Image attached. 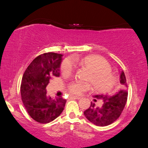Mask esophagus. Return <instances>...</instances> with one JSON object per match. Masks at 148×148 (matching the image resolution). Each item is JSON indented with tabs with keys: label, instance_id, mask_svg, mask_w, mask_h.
Returning a JSON list of instances; mask_svg holds the SVG:
<instances>
[{
	"label": "esophagus",
	"instance_id": "1",
	"mask_svg": "<svg viewBox=\"0 0 148 148\" xmlns=\"http://www.w3.org/2000/svg\"><path fill=\"white\" fill-rule=\"evenodd\" d=\"M71 98H74V99H77V100H79V99L81 98V97L77 96H71Z\"/></svg>",
	"mask_w": 148,
	"mask_h": 148
}]
</instances>
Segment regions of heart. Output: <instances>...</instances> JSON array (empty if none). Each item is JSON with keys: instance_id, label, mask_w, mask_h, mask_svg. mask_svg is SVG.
I'll list each match as a JSON object with an SVG mask.
<instances>
[{"instance_id": "1", "label": "heart", "mask_w": 148, "mask_h": 148, "mask_svg": "<svg viewBox=\"0 0 148 148\" xmlns=\"http://www.w3.org/2000/svg\"><path fill=\"white\" fill-rule=\"evenodd\" d=\"M73 61L90 71L88 80L90 81L94 89L99 91H106L112 88L114 78L110 73V67L105 59L99 56H87L84 58H73ZM74 69L73 62L71 59L62 62L61 69L64 73L71 74ZM90 86L87 83L74 82L69 86L70 92L74 94H81L90 89Z\"/></svg>"}]
</instances>
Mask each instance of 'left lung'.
I'll use <instances>...</instances> for the list:
<instances>
[{
  "mask_svg": "<svg viewBox=\"0 0 148 148\" xmlns=\"http://www.w3.org/2000/svg\"><path fill=\"white\" fill-rule=\"evenodd\" d=\"M120 90L113 95L98 94L94 98L103 100L101 107L96 106L91 102L90 106L84 111V115L88 121L97 126L104 127L114 122L120 116L126 104L128 91L126 77L123 71L120 74Z\"/></svg>",
  "mask_w": 148,
  "mask_h": 148,
  "instance_id": "left-lung-1",
  "label": "left lung"
}]
</instances>
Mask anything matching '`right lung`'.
I'll list each match as a JSON object with an SVG mask.
<instances>
[{"label": "right lung", "mask_w": 148, "mask_h": 148, "mask_svg": "<svg viewBox=\"0 0 148 148\" xmlns=\"http://www.w3.org/2000/svg\"><path fill=\"white\" fill-rule=\"evenodd\" d=\"M62 54L48 52L38 56L26 69L22 78L21 96L25 108L34 120L48 123L64 110L66 100L46 96V86L53 76L59 77Z\"/></svg>", "instance_id": "add662e5"}]
</instances>
